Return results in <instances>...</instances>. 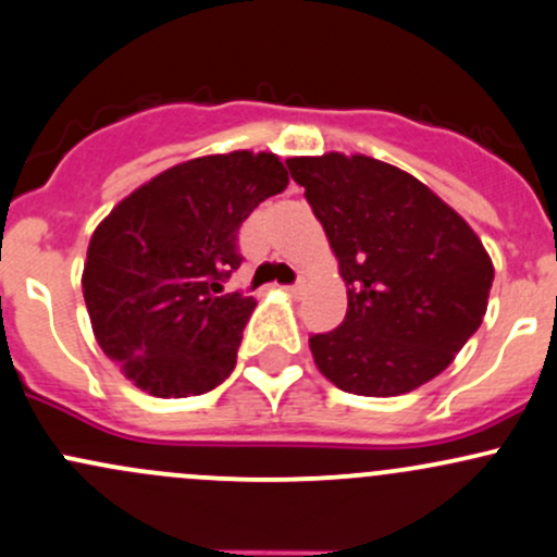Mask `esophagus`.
<instances>
[{
	"label": "esophagus",
	"instance_id": "34e87169",
	"mask_svg": "<svg viewBox=\"0 0 557 557\" xmlns=\"http://www.w3.org/2000/svg\"><path fill=\"white\" fill-rule=\"evenodd\" d=\"M285 290H288L290 296H298V294H301V290H304V280H296V283L288 285V288H285Z\"/></svg>",
	"mask_w": 557,
	"mask_h": 557
}]
</instances>
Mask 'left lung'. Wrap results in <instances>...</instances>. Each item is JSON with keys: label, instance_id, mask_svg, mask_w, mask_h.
I'll return each mask as SVG.
<instances>
[{"label": "left lung", "instance_id": "8db88e82", "mask_svg": "<svg viewBox=\"0 0 557 557\" xmlns=\"http://www.w3.org/2000/svg\"><path fill=\"white\" fill-rule=\"evenodd\" d=\"M347 285V318L309 338L344 392L395 397L443 373L483 323L494 263L430 186L366 154L290 157Z\"/></svg>", "mask_w": 557, "mask_h": 557}]
</instances>
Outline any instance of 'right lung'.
Masks as SVG:
<instances>
[{"label":"right lung","mask_w":557,"mask_h":557,"mask_svg":"<svg viewBox=\"0 0 557 557\" xmlns=\"http://www.w3.org/2000/svg\"><path fill=\"white\" fill-rule=\"evenodd\" d=\"M288 186L272 151L168 168L114 205L87 245L82 294L98 347L140 392L189 397L232 373L253 296L224 294L237 232Z\"/></svg>","instance_id":"obj_1"}]
</instances>
